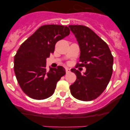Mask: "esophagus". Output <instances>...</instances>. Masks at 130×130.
I'll list each match as a JSON object with an SVG mask.
<instances>
[{
	"label": "esophagus",
	"instance_id": "1",
	"mask_svg": "<svg viewBox=\"0 0 130 130\" xmlns=\"http://www.w3.org/2000/svg\"><path fill=\"white\" fill-rule=\"evenodd\" d=\"M70 70L69 68H66V73H70Z\"/></svg>",
	"mask_w": 130,
	"mask_h": 130
}]
</instances>
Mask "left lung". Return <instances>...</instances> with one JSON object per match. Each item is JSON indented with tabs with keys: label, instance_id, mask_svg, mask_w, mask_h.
I'll return each instance as SVG.
<instances>
[{
	"label": "left lung",
	"instance_id": "left-lung-1",
	"mask_svg": "<svg viewBox=\"0 0 130 130\" xmlns=\"http://www.w3.org/2000/svg\"><path fill=\"white\" fill-rule=\"evenodd\" d=\"M80 48V64L86 68L81 74L76 69L71 70L77 76L70 87L73 97L81 101H91L105 90L112 73L113 57L107 44L90 28L83 25H69Z\"/></svg>",
	"mask_w": 130,
	"mask_h": 130
}]
</instances>
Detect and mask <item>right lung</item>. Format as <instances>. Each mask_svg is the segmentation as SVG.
Instances as JSON below:
<instances>
[{
	"mask_svg": "<svg viewBox=\"0 0 130 130\" xmlns=\"http://www.w3.org/2000/svg\"><path fill=\"white\" fill-rule=\"evenodd\" d=\"M68 26H40L21 45L14 57V72L23 91L30 98L44 100L53 94L57 83L66 74L61 66L46 70V58L53 53L58 41L70 34Z\"/></svg>",
	"mask_w": 130,
	"mask_h": 130,
	"instance_id": "right-lung-1",
	"label": "right lung"
}]
</instances>
